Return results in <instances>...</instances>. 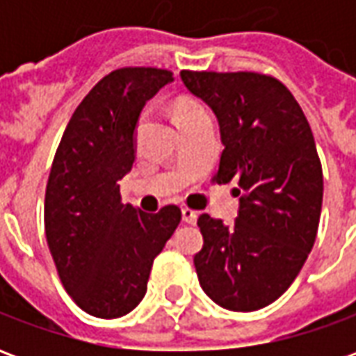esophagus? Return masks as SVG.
Wrapping results in <instances>:
<instances>
[{"instance_id": "1", "label": "esophagus", "mask_w": 356, "mask_h": 356, "mask_svg": "<svg viewBox=\"0 0 356 356\" xmlns=\"http://www.w3.org/2000/svg\"><path fill=\"white\" fill-rule=\"evenodd\" d=\"M181 213H183V221H185V223H188V225L196 223V217H198V213H196L194 209L183 208L181 209Z\"/></svg>"}]
</instances>
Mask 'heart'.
I'll use <instances>...</instances> for the list:
<instances>
[{
  "instance_id": "heart-1",
  "label": "heart",
  "mask_w": 356,
  "mask_h": 356,
  "mask_svg": "<svg viewBox=\"0 0 356 356\" xmlns=\"http://www.w3.org/2000/svg\"><path fill=\"white\" fill-rule=\"evenodd\" d=\"M202 108H204V106H202L200 102L193 101V99H183V101H179L177 104H175V108H173V116H175V120H179V118L186 116V114H193V112Z\"/></svg>"
}]
</instances>
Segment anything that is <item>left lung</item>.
Listing matches in <instances>:
<instances>
[{"mask_svg": "<svg viewBox=\"0 0 356 356\" xmlns=\"http://www.w3.org/2000/svg\"><path fill=\"white\" fill-rule=\"evenodd\" d=\"M216 114L223 154L216 181H234L232 225L198 217L194 255L202 290L229 311L250 313L282 296L313 250L322 209V168L303 110L270 76L181 72Z\"/></svg>", "mask_w": 356, "mask_h": 356, "instance_id": "8db88e82", "label": "left lung"}]
</instances>
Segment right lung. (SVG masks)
Segmentation results:
<instances>
[{
    "label": "right lung",
    "mask_w": 356,
    "mask_h": 356,
    "mask_svg": "<svg viewBox=\"0 0 356 356\" xmlns=\"http://www.w3.org/2000/svg\"><path fill=\"white\" fill-rule=\"evenodd\" d=\"M173 81L158 68H120L95 86L66 125L45 191V236L68 296L86 313L118 318L147 293L154 257L181 209L145 213L122 202L137 154L140 112Z\"/></svg>",
    "instance_id": "add662e5"
}]
</instances>
